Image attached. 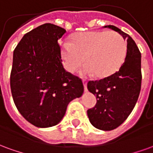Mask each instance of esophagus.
<instances>
[{"instance_id":"34e87169","label":"esophagus","mask_w":153,"mask_h":153,"mask_svg":"<svg viewBox=\"0 0 153 153\" xmlns=\"http://www.w3.org/2000/svg\"><path fill=\"white\" fill-rule=\"evenodd\" d=\"M83 86H84V91L87 92V91H88V88H87V81L85 79H83Z\"/></svg>"}]
</instances>
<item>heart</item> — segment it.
<instances>
[{
	"mask_svg": "<svg viewBox=\"0 0 153 153\" xmlns=\"http://www.w3.org/2000/svg\"><path fill=\"white\" fill-rule=\"evenodd\" d=\"M127 53V42L116 32L92 31L74 35L73 42L61 45L64 67L73 73L85 61L82 74L105 78L120 68Z\"/></svg>",
	"mask_w": 153,
	"mask_h": 153,
	"instance_id": "heart-1",
	"label": "heart"
}]
</instances>
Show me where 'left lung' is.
Here are the masks:
<instances>
[{
	"label": "left lung",
	"mask_w": 153,
	"mask_h": 153,
	"mask_svg": "<svg viewBox=\"0 0 153 153\" xmlns=\"http://www.w3.org/2000/svg\"><path fill=\"white\" fill-rule=\"evenodd\" d=\"M105 28L127 39L126 56L118 71L99 80H90L88 88L97 97L94 107L88 110L89 121L101 130L115 129L130 115L141 90V53L127 33L113 25Z\"/></svg>",
	"instance_id": "obj_1"
}]
</instances>
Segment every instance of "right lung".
I'll use <instances>...</instances> for the list:
<instances>
[{
    "label": "right lung",
    "mask_w": 153,
    "mask_h": 153,
    "mask_svg": "<svg viewBox=\"0 0 153 153\" xmlns=\"http://www.w3.org/2000/svg\"><path fill=\"white\" fill-rule=\"evenodd\" d=\"M66 30L44 24L28 32L15 47L10 89L24 118L40 128L57 125L68 104L83 93L79 77L65 70L58 40Z\"/></svg>",
    "instance_id": "1"
}]
</instances>
